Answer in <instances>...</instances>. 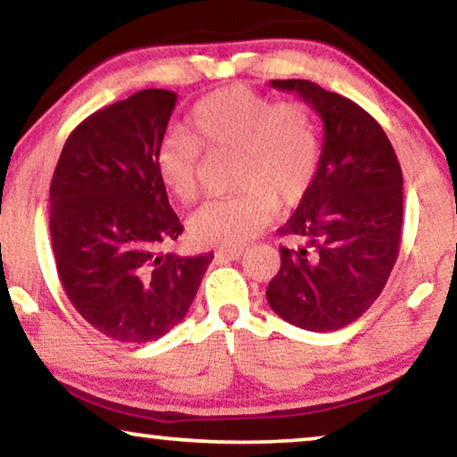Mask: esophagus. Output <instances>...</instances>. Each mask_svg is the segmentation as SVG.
Masks as SVG:
<instances>
[{"mask_svg":"<svg viewBox=\"0 0 457 457\" xmlns=\"http://www.w3.org/2000/svg\"><path fill=\"white\" fill-rule=\"evenodd\" d=\"M244 254V248H220L215 253V259L220 262H228V261H236Z\"/></svg>","mask_w":457,"mask_h":457,"instance_id":"34e87169","label":"esophagus"}]
</instances>
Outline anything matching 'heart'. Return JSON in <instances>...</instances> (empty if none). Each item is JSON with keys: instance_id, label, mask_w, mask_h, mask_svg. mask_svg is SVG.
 Here are the masks:
<instances>
[{"instance_id": "b5f03b06", "label": "heart", "mask_w": 457, "mask_h": 457, "mask_svg": "<svg viewBox=\"0 0 457 457\" xmlns=\"http://www.w3.org/2000/svg\"><path fill=\"white\" fill-rule=\"evenodd\" d=\"M195 137L171 130L159 140L157 173L178 201L198 192L203 147L236 151V195L213 198L188 220L192 240L204 246H240L271 221L275 207H294L319 171V137L304 103H275L250 87L234 85L192 107Z\"/></svg>"}]
</instances>
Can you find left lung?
Returning a JSON list of instances; mask_svg holds the SVG:
<instances>
[{"label":"left lung","instance_id":"1","mask_svg":"<svg viewBox=\"0 0 457 457\" xmlns=\"http://www.w3.org/2000/svg\"><path fill=\"white\" fill-rule=\"evenodd\" d=\"M300 95L323 120V151L312 188L279 228L298 246H281L267 302L306 331H336L362 317L397 261L403 179L378 121L354 101L311 80H271Z\"/></svg>","mask_w":457,"mask_h":457}]
</instances>
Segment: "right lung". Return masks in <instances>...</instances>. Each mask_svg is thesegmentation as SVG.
<instances>
[{
	"label": "right lung",
	"mask_w": 457,
	"mask_h": 457,
	"mask_svg": "<svg viewBox=\"0 0 457 457\" xmlns=\"http://www.w3.org/2000/svg\"><path fill=\"white\" fill-rule=\"evenodd\" d=\"M176 99L146 88L88 115L51 179V246L63 292L115 342L145 344L173 329L213 261L211 253H162L184 231L155 163Z\"/></svg>",
	"instance_id": "1"
}]
</instances>
